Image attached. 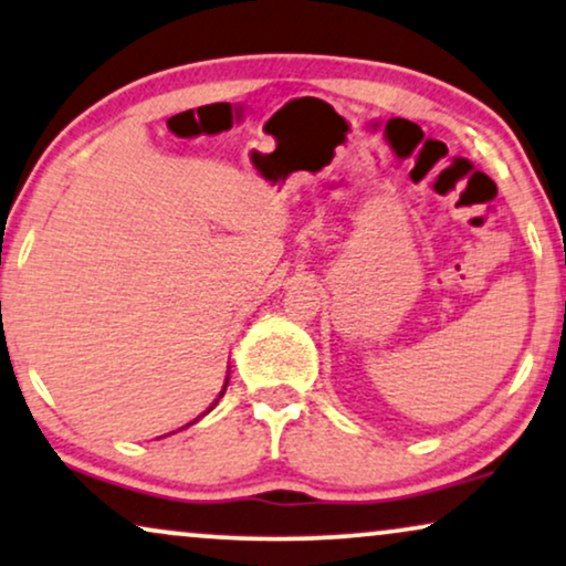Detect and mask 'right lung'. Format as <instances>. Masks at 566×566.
Instances as JSON below:
<instances>
[{"mask_svg":"<svg viewBox=\"0 0 566 566\" xmlns=\"http://www.w3.org/2000/svg\"><path fill=\"white\" fill-rule=\"evenodd\" d=\"M226 388H228V380H226V386H222V390H220V396H222V394H226ZM220 396H218V399H214V403H218V401H220ZM214 403H212V407H209V409H214ZM209 409H207V411H209ZM207 411H205V415H207ZM193 422H197V420H193ZM193 422H188V424H193ZM188 424H186V428H188Z\"/></svg>","mask_w":566,"mask_h":566,"instance_id":"1","label":"right lung"}]
</instances>
